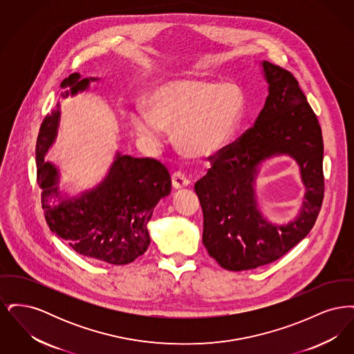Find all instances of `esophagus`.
Instances as JSON below:
<instances>
[{
	"instance_id": "1",
	"label": "esophagus",
	"mask_w": 354,
	"mask_h": 354,
	"mask_svg": "<svg viewBox=\"0 0 354 354\" xmlns=\"http://www.w3.org/2000/svg\"><path fill=\"white\" fill-rule=\"evenodd\" d=\"M171 178H172V185L175 188H185L191 183L189 179L185 176L182 171H175Z\"/></svg>"
}]
</instances>
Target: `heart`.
Masks as SVG:
<instances>
[{
	"instance_id": "b5f03b06",
	"label": "heart",
	"mask_w": 354,
	"mask_h": 354,
	"mask_svg": "<svg viewBox=\"0 0 354 354\" xmlns=\"http://www.w3.org/2000/svg\"><path fill=\"white\" fill-rule=\"evenodd\" d=\"M147 103L150 111L140 107L130 117L142 140L156 146L165 136V127H171L185 153L208 156L221 150L235 134L245 97L235 84L178 80L155 87Z\"/></svg>"
}]
</instances>
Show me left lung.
<instances>
[{
    "instance_id": "8db88e82",
    "label": "left lung",
    "mask_w": 354,
    "mask_h": 354,
    "mask_svg": "<svg viewBox=\"0 0 354 354\" xmlns=\"http://www.w3.org/2000/svg\"><path fill=\"white\" fill-rule=\"evenodd\" d=\"M270 95L251 129L209 155L211 169L195 185L203 209V243L224 270H253L280 259L313 228L324 201V142L319 119L295 75L264 61ZM274 153L293 156L307 187L301 216L279 227L255 208L258 163Z\"/></svg>"
}]
</instances>
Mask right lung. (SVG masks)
Masks as SVG:
<instances>
[{"mask_svg":"<svg viewBox=\"0 0 354 354\" xmlns=\"http://www.w3.org/2000/svg\"><path fill=\"white\" fill-rule=\"evenodd\" d=\"M90 80H81L78 73L70 74L61 84L62 97L84 90ZM58 117V110L45 117L35 146L37 183L44 191L45 220L75 252L114 266L130 264L147 251V223L156 203L171 191L169 169L153 158L118 155L97 188L54 205L57 171L44 158L54 140Z\"/></svg>","mask_w":354,"mask_h":354,"instance_id":"1","label":"right lung"}]
</instances>
